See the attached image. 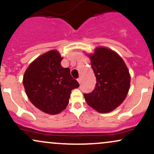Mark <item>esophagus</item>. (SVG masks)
<instances>
[{"label":"esophagus","instance_id":"34e87169","mask_svg":"<svg viewBox=\"0 0 154 154\" xmlns=\"http://www.w3.org/2000/svg\"><path fill=\"white\" fill-rule=\"evenodd\" d=\"M81 81H82V79H81V77H78V78H77V82H78L79 83V84H80Z\"/></svg>","mask_w":154,"mask_h":154}]
</instances>
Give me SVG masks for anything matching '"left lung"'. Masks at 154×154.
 I'll use <instances>...</instances> for the list:
<instances>
[{
  "instance_id": "1",
  "label": "left lung",
  "mask_w": 154,
  "mask_h": 154,
  "mask_svg": "<svg viewBox=\"0 0 154 154\" xmlns=\"http://www.w3.org/2000/svg\"><path fill=\"white\" fill-rule=\"evenodd\" d=\"M89 57L96 84L91 93H85V99L98 112H110L128 95L130 85L129 70L119 55L106 48H97Z\"/></svg>"
}]
</instances>
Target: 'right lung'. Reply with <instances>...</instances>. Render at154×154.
I'll use <instances>...</instances> for the list:
<instances>
[{"label":"right lung","mask_w":154,"mask_h":154,"mask_svg":"<svg viewBox=\"0 0 154 154\" xmlns=\"http://www.w3.org/2000/svg\"><path fill=\"white\" fill-rule=\"evenodd\" d=\"M62 59L57 51H48L30 63L23 77V85L31 103L49 114L64 110L71 91L79 86L71 76L69 69L61 66Z\"/></svg>","instance_id":"add662e5"}]
</instances>
